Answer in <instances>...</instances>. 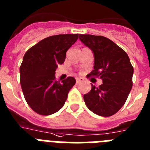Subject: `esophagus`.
Returning a JSON list of instances; mask_svg holds the SVG:
<instances>
[{
  "label": "esophagus",
  "mask_w": 150,
  "mask_h": 150,
  "mask_svg": "<svg viewBox=\"0 0 150 150\" xmlns=\"http://www.w3.org/2000/svg\"><path fill=\"white\" fill-rule=\"evenodd\" d=\"M83 78H81V77H77L76 79V83H80L83 82Z\"/></svg>",
  "instance_id": "1"
}]
</instances>
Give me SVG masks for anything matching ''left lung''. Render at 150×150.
I'll list each match as a JSON object with an SVG mask.
<instances>
[{
	"label": "left lung",
	"mask_w": 150,
	"mask_h": 150,
	"mask_svg": "<svg viewBox=\"0 0 150 150\" xmlns=\"http://www.w3.org/2000/svg\"><path fill=\"white\" fill-rule=\"evenodd\" d=\"M79 38L94 54V66L87 77H100L103 83L83 95L86 106L102 117H110L121 109L133 86V67L128 55L111 40L90 34Z\"/></svg>",
	"instance_id": "1"
}]
</instances>
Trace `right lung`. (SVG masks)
I'll list each match as a JSON object with an SVG mask.
<instances>
[{
    "label": "right lung",
    "mask_w": 150,
    "mask_h": 150,
    "mask_svg": "<svg viewBox=\"0 0 150 150\" xmlns=\"http://www.w3.org/2000/svg\"><path fill=\"white\" fill-rule=\"evenodd\" d=\"M77 39L78 34L50 36L30 48L23 56L20 67L22 91L28 104L38 114H53L66 102L76 80L68 76L60 82L54 74Z\"/></svg>",
    "instance_id": "right-lung-1"
}]
</instances>
